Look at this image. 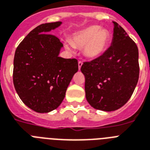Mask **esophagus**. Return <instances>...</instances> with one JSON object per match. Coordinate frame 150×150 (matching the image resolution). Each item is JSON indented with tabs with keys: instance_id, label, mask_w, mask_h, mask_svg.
<instances>
[{
	"instance_id": "esophagus-1",
	"label": "esophagus",
	"mask_w": 150,
	"mask_h": 150,
	"mask_svg": "<svg viewBox=\"0 0 150 150\" xmlns=\"http://www.w3.org/2000/svg\"><path fill=\"white\" fill-rule=\"evenodd\" d=\"M82 65H83V62H82V61H79V62H78V68H79V69H81V67H82Z\"/></svg>"
}]
</instances>
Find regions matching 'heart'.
Wrapping results in <instances>:
<instances>
[{"mask_svg": "<svg viewBox=\"0 0 150 150\" xmlns=\"http://www.w3.org/2000/svg\"><path fill=\"white\" fill-rule=\"evenodd\" d=\"M111 35L108 30L98 25H91L76 32L70 43L74 47L83 48L84 56L88 59L99 58L107 50ZM68 50L71 45H66Z\"/></svg>", "mask_w": 150, "mask_h": 150, "instance_id": "1", "label": "heart"}]
</instances>
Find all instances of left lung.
Masks as SVG:
<instances>
[{"instance_id": "obj_1", "label": "left lung", "mask_w": 150, "mask_h": 150, "mask_svg": "<svg viewBox=\"0 0 150 150\" xmlns=\"http://www.w3.org/2000/svg\"><path fill=\"white\" fill-rule=\"evenodd\" d=\"M111 45L99 58L84 62L86 98L95 109L115 111L125 105L136 88L139 75V50L135 42L113 21Z\"/></svg>"}]
</instances>
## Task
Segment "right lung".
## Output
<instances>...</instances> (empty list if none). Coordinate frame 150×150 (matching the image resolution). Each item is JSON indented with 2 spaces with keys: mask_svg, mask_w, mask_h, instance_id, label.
Here are the masks:
<instances>
[{
  "mask_svg": "<svg viewBox=\"0 0 150 150\" xmlns=\"http://www.w3.org/2000/svg\"><path fill=\"white\" fill-rule=\"evenodd\" d=\"M61 24L56 21L37 26L14 53V88L24 104L39 113H47L60 105L73 76L78 71L76 59L59 56L63 43L50 34Z\"/></svg>",
  "mask_w": 150,
  "mask_h": 150,
  "instance_id": "right-lung-1",
  "label": "right lung"
}]
</instances>
